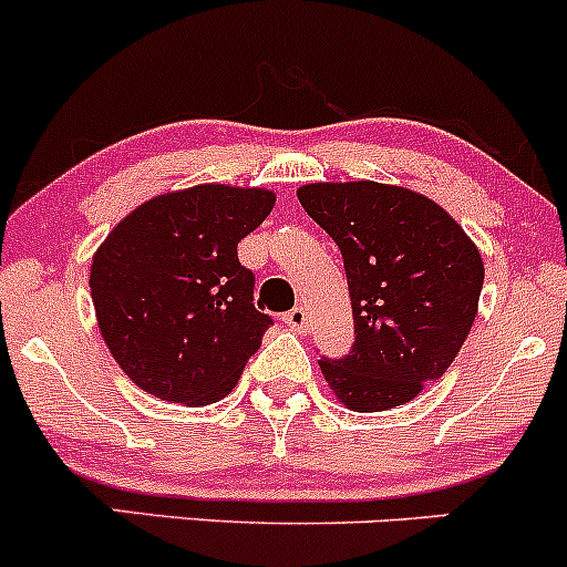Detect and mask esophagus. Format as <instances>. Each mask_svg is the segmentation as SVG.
<instances>
[{
    "mask_svg": "<svg viewBox=\"0 0 567 567\" xmlns=\"http://www.w3.org/2000/svg\"><path fill=\"white\" fill-rule=\"evenodd\" d=\"M284 324L291 327L295 332H308V310L302 306L291 308L289 313H284Z\"/></svg>",
    "mask_w": 567,
    "mask_h": 567,
    "instance_id": "34e87169",
    "label": "esophagus"
}]
</instances>
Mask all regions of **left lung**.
I'll return each instance as SVG.
<instances>
[{"label": "left lung", "instance_id": "obj_1", "mask_svg": "<svg viewBox=\"0 0 567 567\" xmlns=\"http://www.w3.org/2000/svg\"><path fill=\"white\" fill-rule=\"evenodd\" d=\"M306 213L338 243L357 340L343 359H319L338 403L389 411L437 381L478 313L484 261L437 203L375 181L306 184Z\"/></svg>", "mask_w": 567, "mask_h": 567}]
</instances>
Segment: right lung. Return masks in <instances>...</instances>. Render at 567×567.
Returning <instances> with one entry per match:
<instances>
[{
	"instance_id": "obj_1",
	"label": "right lung",
	"mask_w": 567,
	"mask_h": 567,
	"mask_svg": "<svg viewBox=\"0 0 567 567\" xmlns=\"http://www.w3.org/2000/svg\"><path fill=\"white\" fill-rule=\"evenodd\" d=\"M272 205L270 188H181L121 218L96 248V324L143 392L188 408L233 392L272 324L254 306V272L237 259V243Z\"/></svg>"
}]
</instances>
